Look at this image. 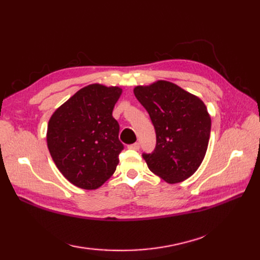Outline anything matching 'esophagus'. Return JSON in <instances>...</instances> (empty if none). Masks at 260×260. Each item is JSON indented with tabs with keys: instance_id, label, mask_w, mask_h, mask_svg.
<instances>
[{
	"instance_id": "1",
	"label": "esophagus",
	"mask_w": 260,
	"mask_h": 260,
	"mask_svg": "<svg viewBox=\"0 0 260 260\" xmlns=\"http://www.w3.org/2000/svg\"><path fill=\"white\" fill-rule=\"evenodd\" d=\"M128 148L135 149V151H139V149H140V143L136 142V143H133V144H130V145H128Z\"/></svg>"
}]
</instances>
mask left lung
<instances>
[{
	"label": "left lung",
	"mask_w": 260,
	"mask_h": 260,
	"mask_svg": "<svg viewBox=\"0 0 260 260\" xmlns=\"http://www.w3.org/2000/svg\"><path fill=\"white\" fill-rule=\"evenodd\" d=\"M156 133L152 153H143L148 169L168 183L190 178L205 157L211 120L205 104L175 83L157 81L136 86Z\"/></svg>",
	"instance_id": "left-lung-1"
}]
</instances>
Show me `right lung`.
<instances>
[{
  "label": "right lung",
  "instance_id": "right-lung-1",
  "mask_svg": "<svg viewBox=\"0 0 260 260\" xmlns=\"http://www.w3.org/2000/svg\"><path fill=\"white\" fill-rule=\"evenodd\" d=\"M118 86L90 84L52 115L46 141L52 158L69 182L84 190L100 187L115 172L123 149L113 109Z\"/></svg>",
  "mask_w": 260,
  "mask_h": 260
}]
</instances>
